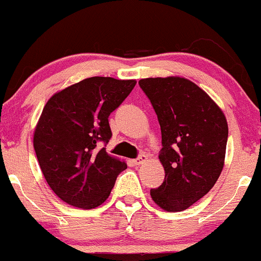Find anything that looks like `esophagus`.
Masks as SVG:
<instances>
[{
    "label": "esophagus",
    "mask_w": 261,
    "mask_h": 261,
    "mask_svg": "<svg viewBox=\"0 0 261 261\" xmlns=\"http://www.w3.org/2000/svg\"><path fill=\"white\" fill-rule=\"evenodd\" d=\"M147 159H148V156L145 155V154H141V155H139L138 158L134 159V164H136V165H139V164L144 163V162L147 161Z\"/></svg>",
    "instance_id": "34e87169"
}]
</instances>
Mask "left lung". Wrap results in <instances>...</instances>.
Wrapping results in <instances>:
<instances>
[{"instance_id":"1","label":"left lung","mask_w":261,"mask_h":261,"mask_svg":"<svg viewBox=\"0 0 261 261\" xmlns=\"http://www.w3.org/2000/svg\"><path fill=\"white\" fill-rule=\"evenodd\" d=\"M162 130L159 161L164 181L150 189L159 208L181 212L214 187L224 167L228 122L219 106L200 87L181 77L144 78Z\"/></svg>"}]
</instances>
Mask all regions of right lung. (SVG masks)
<instances>
[{"mask_svg":"<svg viewBox=\"0 0 261 261\" xmlns=\"http://www.w3.org/2000/svg\"><path fill=\"white\" fill-rule=\"evenodd\" d=\"M136 83L112 77L86 78L53 94L44 106L33 147L44 179L64 203L82 209L100 205L127 168L102 144L112 137L109 114Z\"/></svg>","mask_w":261,"mask_h":261,"instance_id":"obj_1","label":"right lung"}]
</instances>
